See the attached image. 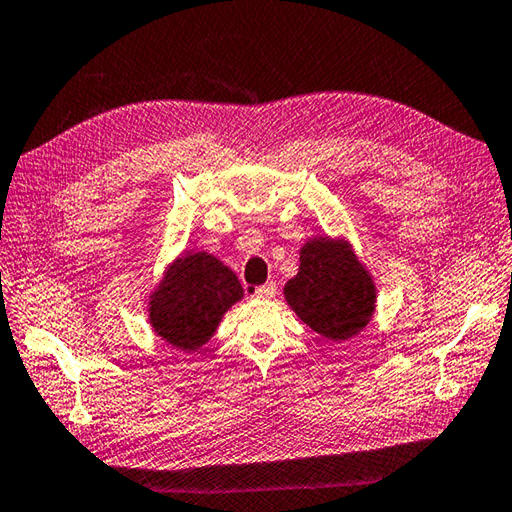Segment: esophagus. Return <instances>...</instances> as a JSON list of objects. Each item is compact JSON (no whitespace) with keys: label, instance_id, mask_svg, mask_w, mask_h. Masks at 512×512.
Here are the masks:
<instances>
[{"label":"esophagus","instance_id":"34e87169","mask_svg":"<svg viewBox=\"0 0 512 512\" xmlns=\"http://www.w3.org/2000/svg\"><path fill=\"white\" fill-rule=\"evenodd\" d=\"M248 290H250V295H255V297H259V299H273L275 293H277V286H275V282H268V284H264V286L248 288Z\"/></svg>","mask_w":512,"mask_h":512}]
</instances>
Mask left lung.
Masks as SVG:
<instances>
[{
  "mask_svg": "<svg viewBox=\"0 0 512 512\" xmlns=\"http://www.w3.org/2000/svg\"><path fill=\"white\" fill-rule=\"evenodd\" d=\"M297 317L330 342L355 337L375 310L373 279L350 248L317 237L299 253V273L284 288Z\"/></svg>",
  "mask_w": 512,
  "mask_h": 512,
  "instance_id": "left-lung-1",
  "label": "left lung"
}]
</instances>
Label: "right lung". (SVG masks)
<instances>
[{"label":"right lung","mask_w":512,"mask_h":512,"mask_svg":"<svg viewBox=\"0 0 512 512\" xmlns=\"http://www.w3.org/2000/svg\"><path fill=\"white\" fill-rule=\"evenodd\" d=\"M244 297L237 275L208 253H190L170 266L150 299L155 333L179 350H195L213 337L219 319Z\"/></svg>","instance_id":"add662e5"}]
</instances>
